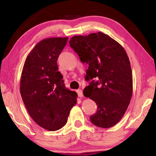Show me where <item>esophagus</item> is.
Masks as SVG:
<instances>
[{
    "label": "esophagus",
    "mask_w": 156,
    "mask_h": 156,
    "mask_svg": "<svg viewBox=\"0 0 156 156\" xmlns=\"http://www.w3.org/2000/svg\"><path fill=\"white\" fill-rule=\"evenodd\" d=\"M77 93L79 97H83V92H82V90H80V89H79V90H77Z\"/></svg>",
    "instance_id": "34e87169"
}]
</instances>
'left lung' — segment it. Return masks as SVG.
<instances>
[{"instance_id": "1", "label": "left lung", "mask_w": 156, "mask_h": 156, "mask_svg": "<svg viewBox=\"0 0 156 156\" xmlns=\"http://www.w3.org/2000/svg\"><path fill=\"white\" fill-rule=\"evenodd\" d=\"M69 43L80 61L88 64L85 80L92 81L83 94L98 106L90 121L98 127H112L123 117L133 92L127 53L117 41L101 32L75 35ZM93 78L99 80L94 81Z\"/></svg>"}]
</instances>
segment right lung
I'll use <instances>...</instances> for the list:
<instances>
[{"instance_id": "obj_1", "label": "right lung", "mask_w": 156, "mask_h": 156, "mask_svg": "<svg viewBox=\"0 0 156 156\" xmlns=\"http://www.w3.org/2000/svg\"><path fill=\"white\" fill-rule=\"evenodd\" d=\"M68 37L43 39L27 55L23 66L20 92L36 123L54 131L66 125L78 94L66 88L57 60Z\"/></svg>"}]
</instances>
